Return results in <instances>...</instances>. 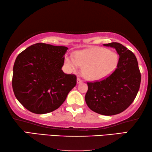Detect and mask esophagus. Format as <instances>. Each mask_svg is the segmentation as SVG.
Returning <instances> with one entry per match:
<instances>
[{"mask_svg":"<svg viewBox=\"0 0 152 152\" xmlns=\"http://www.w3.org/2000/svg\"><path fill=\"white\" fill-rule=\"evenodd\" d=\"M83 82V80H81L80 78H77V83L78 84H80V83H82Z\"/></svg>","mask_w":152,"mask_h":152,"instance_id":"esophagus-1","label":"esophagus"}]
</instances>
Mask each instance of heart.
Instances as JSON below:
<instances>
[{
  "instance_id": "1",
  "label": "heart",
  "mask_w": 152,
  "mask_h": 152,
  "mask_svg": "<svg viewBox=\"0 0 152 152\" xmlns=\"http://www.w3.org/2000/svg\"><path fill=\"white\" fill-rule=\"evenodd\" d=\"M66 61L74 69L84 66L83 73L90 80H99L114 70L118 61V55L103 48L78 51L75 57H67Z\"/></svg>"
}]
</instances>
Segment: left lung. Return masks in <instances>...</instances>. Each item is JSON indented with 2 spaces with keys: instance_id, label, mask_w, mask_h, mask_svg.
Wrapping results in <instances>:
<instances>
[{
  "instance_id": "left-lung-1",
  "label": "left lung",
  "mask_w": 152,
  "mask_h": 152,
  "mask_svg": "<svg viewBox=\"0 0 152 152\" xmlns=\"http://www.w3.org/2000/svg\"><path fill=\"white\" fill-rule=\"evenodd\" d=\"M114 48L119 59L115 71L101 81L87 83L85 101L97 114L112 115L124 111L133 102L141 84V73L133 53L118 42L104 44Z\"/></svg>"
}]
</instances>
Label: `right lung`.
Returning <instances> with one entry per match:
<instances>
[{
	"label": "right lung",
	"mask_w": 152,
	"mask_h": 152,
	"mask_svg": "<svg viewBox=\"0 0 152 152\" xmlns=\"http://www.w3.org/2000/svg\"><path fill=\"white\" fill-rule=\"evenodd\" d=\"M67 49L37 43L17 57L12 86L17 99L30 112L43 114L57 110L76 86V75L61 69Z\"/></svg>",
	"instance_id": "right-lung-1"
}]
</instances>
